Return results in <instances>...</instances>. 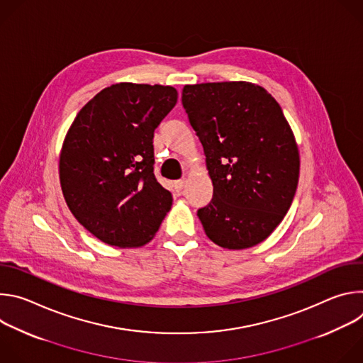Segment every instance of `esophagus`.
<instances>
[{
	"label": "esophagus",
	"instance_id": "esophagus-1",
	"mask_svg": "<svg viewBox=\"0 0 363 363\" xmlns=\"http://www.w3.org/2000/svg\"><path fill=\"white\" fill-rule=\"evenodd\" d=\"M184 186H185V181H184V179H179V181H175V182H174V191L178 192V194L182 192Z\"/></svg>",
	"mask_w": 363,
	"mask_h": 363
}]
</instances>
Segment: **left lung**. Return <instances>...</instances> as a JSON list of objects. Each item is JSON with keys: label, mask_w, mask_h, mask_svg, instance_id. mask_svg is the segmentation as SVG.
<instances>
[{"label": "left lung", "mask_w": 363, "mask_h": 363, "mask_svg": "<svg viewBox=\"0 0 363 363\" xmlns=\"http://www.w3.org/2000/svg\"><path fill=\"white\" fill-rule=\"evenodd\" d=\"M182 106L205 153L214 192L196 211L216 244L264 241L293 202L300 171L294 135L276 99L247 82L186 84Z\"/></svg>", "instance_id": "left-lung-1"}]
</instances>
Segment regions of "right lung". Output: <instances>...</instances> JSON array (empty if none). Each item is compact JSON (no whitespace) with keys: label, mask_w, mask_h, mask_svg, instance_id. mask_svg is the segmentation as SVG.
<instances>
[{"label":"right lung","mask_w":363,"mask_h":363,"mask_svg":"<svg viewBox=\"0 0 363 363\" xmlns=\"http://www.w3.org/2000/svg\"><path fill=\"white\" fill-rule=\"evenodd\" d=\"M171 86L118 83L77 113L60 153L76 220L100 241L139 247L157 234L172 195L155 178L153 132L177 105Z\"/></svg>","instance_id":"1"}]
</instances>
